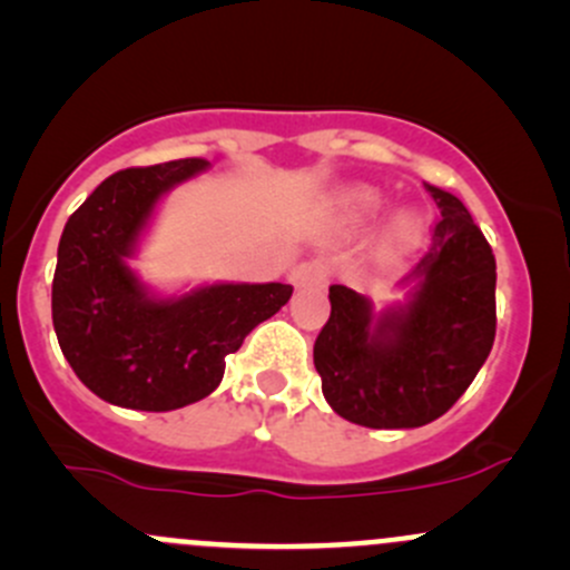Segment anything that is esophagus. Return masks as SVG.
<instances>
[{
  "label": "esophagus",
  "instance_id": "esophagus-1",
  "mask_svg": "<svg viewBox=\"0 0 570 570\" xmlns=\"http://www.w3.org/2000/svg\"><path fill=\"white\" fill-rule=\"evenodd\" d=\"M331 278V267L325 262H303L292 269V284L297 289H306V286H325Z\"/></svg>",
  "mask_w": 570,
  "mask_h": 570
}]
</instances>
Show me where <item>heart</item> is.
I'll list each match as a JSON object with an SVG mask.
<instances>
[{
    "instance_id": "heart-1",
    "label": "heart",
    "mask_w": 570,
    "mask_h": 570,
    "mask_svg": "<svg viewBox=\"0 0 570 570\" xmlns=\"http://www.w3.org/2000/svg\"><path fill=\"white\" fill-rule=\"evenodd\" d=\"M381 206H383V200L375 189L350 187L338 195L336 204H333V209H336V217L344 223V226H364L366 220H372V217L381 212ZM413 237H416V220L402 212V215L394 217L392 226H389L386 245H394L396 248V245H407Z\"/></svg>"
}]
</instances>
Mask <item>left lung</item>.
Segmentation results:
<instances>
[{
  "label": "left lung",
  "mask_w": 570,
  "mask_h": 570,
  "mask_svg": "<svg viewBox=\"0 0 570 570\" xmlns=\"http://www.w3.org/2000/svg\"><path fill=\"white\" fill-rule=\"evenodd\" d=\"M439 204L433 245L402 284L405 306L372 314L370 301L331 286V317L314 342L327 405L372 430L422 428L444 416L497 336V258L461 198L424 184Z\"/></svg>",
  "instance_id": "obj_1"
}]
</instances>
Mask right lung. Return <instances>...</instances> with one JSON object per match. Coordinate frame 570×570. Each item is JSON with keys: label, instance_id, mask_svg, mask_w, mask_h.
<instances>
[{"label": "right lung", "instance_id": "right-lung-1", "mask_svg": "<svg viewBox=\"0 0 570 570\" xmlns=\"http://www.w3.org/2000/svg\"><path fill=\"white\" fill-rule=\"evenodd\" d=\"M209 168L200 157L112 174L68 217L51 281L62 355L96 396L131 411H176L220 386L226 355L292 297L289 284H215L151 297L126 258L157 200Z\"/></svg>", "mask_w": 570, "mask_h": 570}]
</instances>
